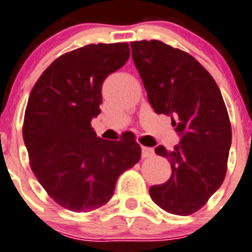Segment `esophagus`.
<instances>
[{
    "label": "esophagus",
    "mask_w": 252,
    "mask_h": 252,
    "mask_svg": "<svg viewBox=\"0 0 252 252\" xmlns=\"http://www.w3.org/2000/svg\"><path fill=\"white\" fill-rule=\"evenodd\" d=\"M141 151H142V158L152 157V156L155 155L153 150H152V148H150V147H142V148H141Z\"/></svg>",
    "instance_id": "esophagus-1"
}]
</instances>
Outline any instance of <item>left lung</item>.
<instances>
[{
  "mask_svg": "<svg viewBox=\"0 0 252 252\" xmlns=\"http://www.w3.org/2000/svg\"><path fill=\"white\" fill-rule=\"evenodd\" d=\"M132 59L157 114L172 117L181 136L168 152L171 178L150 188L153 202L166 212L190 215L205 205L224 182L231 145V125L221 93L195 58L160 40L131 43Z\"/></svg>",
  "mask_w": 252,
  "mask_h": 252,
  "instance_id": "8db88e82",
  "label": "left lung"
}]
</instances>
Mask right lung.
Wrapping results in <instances>:
<instances>
[{"label": "right lung", "instance_id": "1", "mask_svg": "<svg viewBox=\"0 0 252 252\" xmlns=\"http://www.w3.org/2000/svg\"><path fill=\"white\" fill-rule=\"evenodd\" d=\"M130 58L127 43L89 44L53 62L33 86L23 121V140L38 182L57 204L88 213L114 195L120 174L135 166V136L97 137L105 79Z\"/></svg>", "mask_w": 252, "mask_h": 252}]
</instances>
